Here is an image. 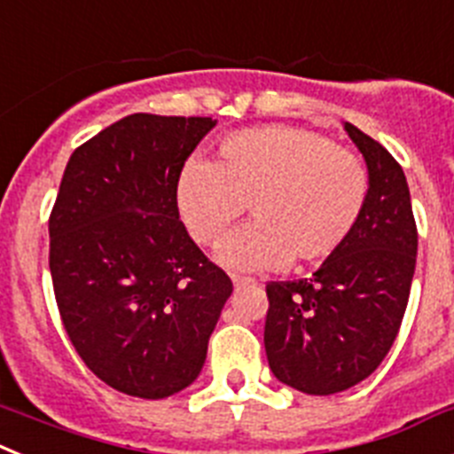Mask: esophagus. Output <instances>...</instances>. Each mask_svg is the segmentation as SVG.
Here are the masks:
<instances>
[{
  "label": "esophagus",
  "instance_id": "esophagus-1",
  "mask_svg": "<svg viewBox=\"0 0 454 454\" xmlns=\"http://www.w3.org/2000/svg\"><path fill=\"white\" fill-rule=\"evenodd\" d=\"M232 286L244 287V286H255L254 278H244V276H232Z\"/></svg>",
  "mask_w": 454,
  "mask_h": 454
}]
</instances>
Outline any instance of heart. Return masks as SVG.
Instances as JSON below:
<instances>
[{
	"label": "heart",
	"mask_w": 454,
	"mask_h": 454,
	"mask_svg": "<svg viewBox=\"0 0 454 454\" xmlns=\"http://www.w3.org/2000/svg\"><path fill=\"white\" fill-rule=\"evenodd\" d=\"M368 168L313 129H242L219 144L216 161L189 157L176 180L178 215L192 238L215 244L249 210L255 222L219 244L228 270L313 265L349 239L368 203Z\"/></svg>",
	"instance_id": "b5f03b06"
}]
</instances>
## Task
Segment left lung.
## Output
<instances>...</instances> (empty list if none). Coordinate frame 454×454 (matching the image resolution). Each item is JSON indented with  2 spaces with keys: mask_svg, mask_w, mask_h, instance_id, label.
I'll return each mask as SVG.
<instances>
[{
  "mask_svg": "<svg viewBox=\"0 0 454 454\" xmlns=\"http://www.w3.org/2000/svg\"><path fill=\"white\" fill-rule=\"evenodd\" d=\"M368 167L364 216L310 278L271 281L265 352L278 381L331 395L364 381L393 347L416 270L418 232L402 167L352 123Z\"/></svg>",
  "mask_w": 454,
  "mask_h": 454,
  "instance_id": "8db88e82",
  "label": "left lung"
}]
</instances>
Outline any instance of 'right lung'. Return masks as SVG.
<instances>
[{
    "label": "right lung",
    "instance_id": "add662e5",
    "mask_svg": "<svg viewBox=\"0 0 454 454\" xmlns=\"http://www.w3.org/2000/svg\"><path fill=\"white\" fill-rule=\"evenodd\" d=\"M216 125L132 114L70 155L50 271L70 342L116 391L161 400L199 377L232 283L180 222L176 180Z\"/></svg>",
    "mask_w": 454,
    "mask_h": 454
}]
</instances>
